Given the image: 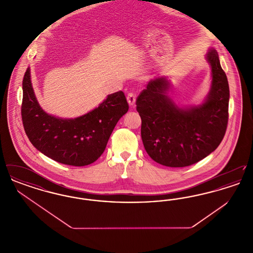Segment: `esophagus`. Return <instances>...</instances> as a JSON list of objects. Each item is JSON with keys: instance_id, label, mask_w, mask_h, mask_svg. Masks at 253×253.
Returning a JSON list of instances; mask_svg holds the SVG:
<instances>
[{"instance_id": "34e87169", "label": "esophagus", "mask_w": 253, "mask_h": 253, "mask_svg": "<svg viewBox=\"0 0 253 253\" xmlns=\"http://www.w3.org/2000/svg\"><path fill=\"white\" fill-rule=\"evenodd\" d=\"M127 100H128V103H129L130 106H133L134 103H135V95H134V93H132V92L129 93L127 95Z\"/></svg>"}]
</instances>
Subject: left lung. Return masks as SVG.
<instances>
[{
	"instance_id": "8db88e82",
	"label": "left lung",
	"mask_w": 253,
	"mask_h": 253,
	"mask_svg": "<svg viewBox=\"0 0 253 253\" xmlns=\"http://www.w3.org/2000/svg\"><path fill=\"white\" fill-rule=\"evenodd\" d=\"M207 60L211 67V87L198 106L178 107L167 95L166 78L152 80L136 98L145 150L157 163L173 168L197 163L221 143L229 121V88L216 50Z\"/></svg>"
}]
</instances>
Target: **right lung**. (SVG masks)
<instances>
[{"label": "right lung", "instance_id": "obj_1", "mask_svg": "<svg viewBox=\"0 0 253 253\" xmlns=\"http://www.w3.org/2000/svg\"><path fill=\"white\" fill-rule=\"evenodd\" d=\"M129 105L122 91L111 94L97 108L76 119L48 115L37 100L30 68L23 81L22 120L30 142L49 158L70 166H86L104 152L109 137Z\"/></svg>", "mask_w": 253, "mask_h": 253}]
</instances>
